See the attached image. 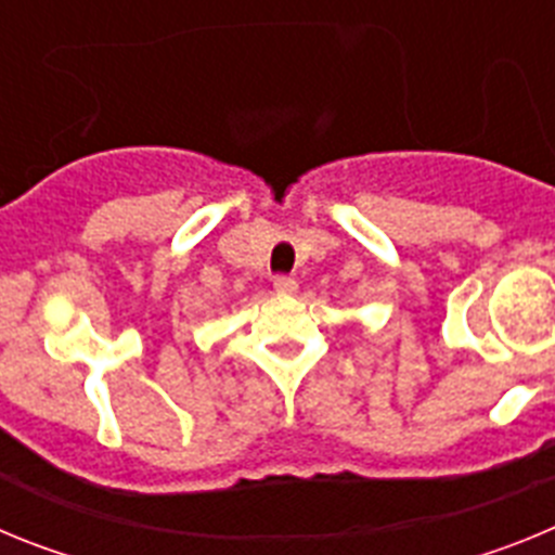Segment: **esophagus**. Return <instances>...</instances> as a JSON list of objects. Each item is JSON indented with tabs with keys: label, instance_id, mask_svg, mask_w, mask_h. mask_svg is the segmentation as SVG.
Wrapping results in <instances>:
<instances>
[{
	"label": "esophagus",
	"instance_id": "1",
	"mask_svg": "<svg viewBox=\"0 0 555 555\" xmlns=\"http://www.w3.org/2000/svg\"><path fill=\"white\" fill-rule=\"evenodd\" d=\"M274 292L278 294H294L297 292V281L294 278H288V274H281V278H274Z\"/></svg>",
	"mask_w": 555,
	"mask_h": 555
}]
</instances>
